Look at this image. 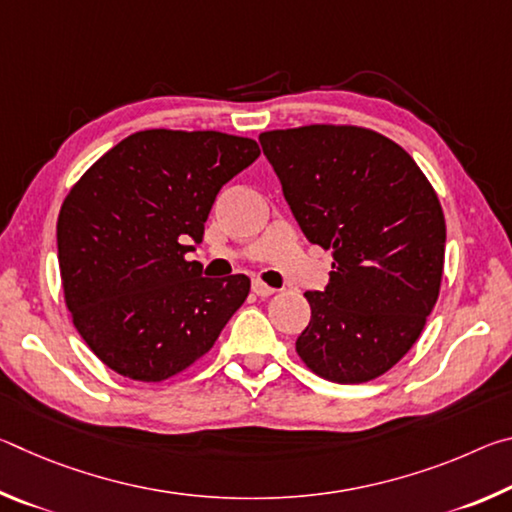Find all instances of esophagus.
I'll list each match as a JSON object with an SVG mask.
<instances>
[{
    "label": "esophagus",
    "mask_w": 512,
    "mask_h": 512,
    "mask_svg": "<svg viewBox=\"0 0 512 512\" xmlns=\"http://www.w3.org/2000/svg\"><path fill=\"white\" fill-rule=\"evenodd\" d=\"M253 291L257 293L259 298H268V296H273V293H275L273 287H268V284L259 282V280H253Z\"/></svg>",
    "instance_id": "34e87169"
}]
</instances>
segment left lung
I'll return each mask as SVG.
<instances>
[{"mask_svg": "<svg viewBox=\"0 0 512 512\" xmlns=\"http://www.w3.org/2000/svg\"><path fill=\"white\" fill-rule=\"evenodd\" d=\"M293 216L311 244L332 250L300 359L316 375L361 384L418 341L438 300L445 216L400 144L357 126H302L259 135Z\"/></svg>", "mask_w": 512, "mask_h": 512, "instance_id": "left-lung-1", "label": "left lung"}]
</instances>
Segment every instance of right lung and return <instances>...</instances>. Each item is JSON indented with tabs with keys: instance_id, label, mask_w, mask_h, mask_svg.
<instances>
[{
	"instance_id": "1",
	"label": "right lung",
	"mask_w": 512,
	"mask_h": 512,
	"mask_svg": "<svg viewBox=\"0 0 512 512\" xmlns=\"http://www.w3.org/2000/svg\"><path fill=\"white\" fill-rule=\"evenodd\" d=\"M259 158L216 131H140L85 171L58 214L67 309L119 375L162 381L212 348L250 291L246 275L187 262L221 187Z\"/></svg>"
}]
</instances>
